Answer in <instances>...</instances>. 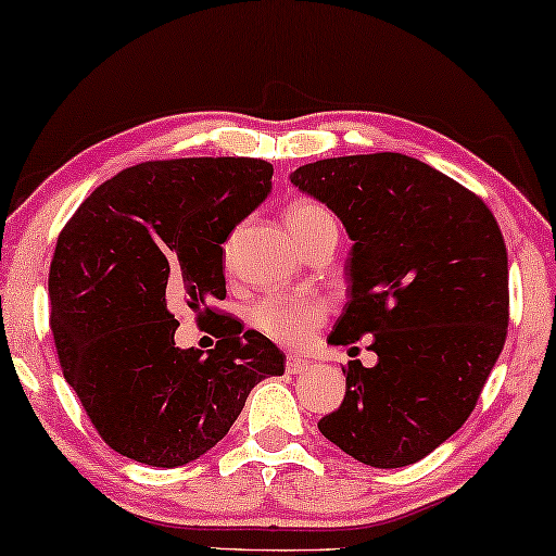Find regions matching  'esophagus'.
Wrapping results in <instances>:
<instances>
[{
	"label": "esophagus",
	"instance_id": "obj_1",
	"mask_svg": "<svg viewBox=\"0 0 556 556\" xmlns=\"http://www.w3.org/2000/svg\"><path fill=\"white\" fill-rule=\"evenodd\" d=\"M309 368V361L299 358V356H287V371L289 374H304Z\"/></svg>",
	"mask_w": 556,
	"mask_h": 556
}]
</instances>
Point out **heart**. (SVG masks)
Masks as SVG:
<instances>
[{"mask_svg":"<svg viewBox=\"0 0 556 556\" xmlns=\"http://www.w3.org/2000/svg\"><path fill=\"white\" fill-rule=\"evenodd\" d=\"M289 230L299 244H306L324 232H337L339 225L331 210L316 200H296L287 207ZM326 319V304L319 296H264L252 306L250 321L264 337L281 346L299 349L312 339Z\"/></svg>","mask_w":556,"mask_h":556,"instance_id":"1","label":"heart"}]
</instances>
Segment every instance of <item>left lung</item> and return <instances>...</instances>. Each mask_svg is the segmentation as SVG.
I'll use <instances>...</instances> for the list:
<instances>
[{"instance_id":"obj_1","label":"left lung","mask_w":556,"mask_h":556,"mask_svg":"<svg viewBox=\"0 0 556 556\" xmlns=\"http://www.w3.org/2000/svg\"><path fill=\"white\" fill-rule=\"evenodd\" d=\"M292 182L346 227L349 302L329 341L374 337L346 395L319 420L343 453L403 468L445 443L478 403L507 339L505 237L472 190L401 153L326 157Z\"/></svg>"}]
</instances>
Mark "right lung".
<instances>
[{
    "mask_svg": "<svg viewBox=\"0 0 556 556\" xmlns=\"http://www.w3.org/2000/svg\"><path fill=\"white\" fill-rule=\"evenodd\" d=\"M260 157L140 163L99 185L64 225L49 269L61 371L113 451L178 468L219 443L285 354L213 302L225 299L223 244L267 198ZM188 308L215 350L174 346Z\"/></svg>",
    "mask_w": 556,
    "mask_h": 556,
    "instance_id": "1",
    "label": "right lung"
}]
</instances>
